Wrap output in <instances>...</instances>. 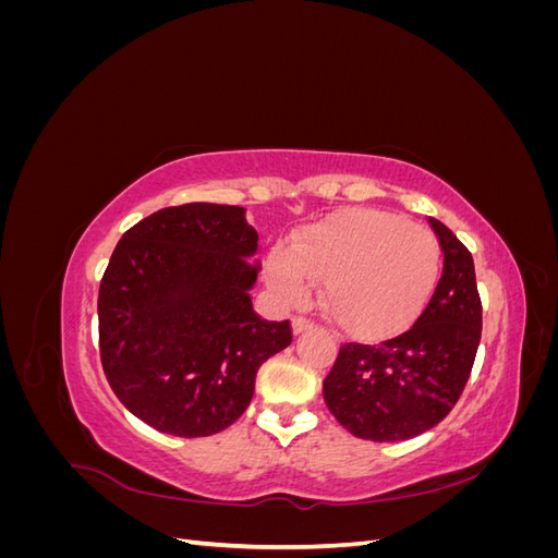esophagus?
Segmentation results:
<instances>
[{
    "label": "esophagus",
    "instance_id": "esophagus-1",
    "mask_svg": "<svg viewBox=\"0 0 558 558\" xmlns=\"http://www.w3.org/2000/svg\"><path fill=\"white\" fill-rule=\"evenodd\" d=\"M312 326H314V324H312L310 318H305V316H295V318H293V332H295V335L310 330Z\"/></svg>",
    "mask_w": 558,
    "mask_h": 558
}]
</instances>
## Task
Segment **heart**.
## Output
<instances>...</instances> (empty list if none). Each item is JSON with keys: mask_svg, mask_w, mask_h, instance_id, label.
I'll return each mask as SVG.
<instances>
[{"mask_svg": "<svg viewBox=\"0 0 558 558\" xmlns=\"http://www.w3.org/2000/svg\"><path fill=\"white\" fill-rule=\"evenodd\" d=\"M440 269L428 230L379 211H353L318 223L267 265L269 286L298 302L324 283L320 305L356 335L393 332L424 307Z\"/></svg>", "mask_w": 558, "mask_h": 558, "instance_id": "1", "label": "heart"}]
</instances>
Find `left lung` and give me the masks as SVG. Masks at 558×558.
Wrapping results in <instances>:
<instances>
[{
    "label": "left lung",
    "instance_id": "obj_1",
    "mask_svg": "<svg viewBox=\"0 0 558 558\" xmlns=\"http://www.w3.org/2000/svg\"><path fill=\"white\" fill-rule=\"evenodd\" d=\"M442 246V275L414 326L379 344L340 347L324 398L361 440H410L451 412L468 384L482 337L475 263L459 238L428 218Z\"/></svg>",
    "mask_w": 558,
    "mask_h": 558
}]
</instances>
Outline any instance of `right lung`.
<instances>
[{"instance_id": "right-lung-1", "label": "right lung", "mask_w": 558, "mask_h": 558, "mask_svg": "<svg viewBox=\"0 0 558 558\" xmlns=\"http://www.w3.org/2000/svg\"><path fill=\"white\" fill-rule=\"evenodd\" d=\"M258 232L242 207L191 202L132 226L99 283V356L125 408L160 433L207 437L238 421L289 320L251 305Z\"/></svg>"}]
</instances>
